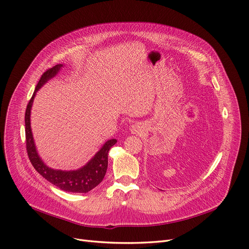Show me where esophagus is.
Instances as JSON below:
<instances>
[{
    "instance_id": "obj_1",
    "label": "esophagus",
    "mask_w": 249,
    "mask_h": 249,
    "mask_svg": "<svg viewBox=\"0 0 249 249\" xmlns=\"http://www.w3.org/2000/svg\"><path fill=\"white\" fill-rule=\"evenodd\" d=\"M130 131H131V133H140V132L142 131V126H141V124H136L131 125Z\"/></svg>"
}]
</instances>
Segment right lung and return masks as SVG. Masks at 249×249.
Instances as JSON below:
<instances>
[{"mask_svg": "<svg viewBox=\"0 0 249 249\" xmlns=\"http://www.w3.org/2000/svg\"><path fill=\"white\" fill-rule=\"evenodd\" d=\"M64 65H56L53 68L48 70L43 73L41 79L37 83L33 97L30 100L26 114H25V125H26V145L29 159L35 167L44 178L49 182L61 188L68 193L75 194H87L95 186H98L104 179L107 168V155L108 150L112 145L117 143V140L111 139L104 143L100 150L95 154L84 166L73 170H62L54 169L48 166L41 159L39 152L36 150V143L34 141L32 127H31V109L33 107L34 99L36 91L39 90L46 83L59 73Z\"/></svg>", "mask_w": 249, "mask_h": 249, "instance_id": "obj_1", "label": "right lung"}]
</instances>
